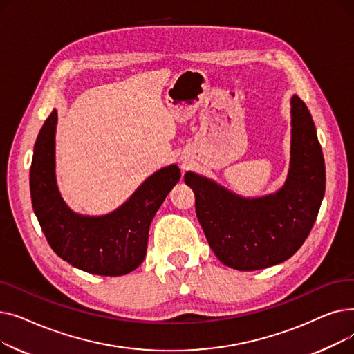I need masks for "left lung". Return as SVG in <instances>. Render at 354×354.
<instances>
[{"label": "left lung", "mask_w": 354, "mask_h": 354, "mask_svg": "<svg viewBox=\"0 0 354 354\" xmlns=\"http://www.w3.org/2000/svg\"><path fill=\"white\" fill-rule=\"evenodd\" d=\"M291 163L284 187L245 199L188 172L195 209L208 244L222 264L239 271L263 270L294 255L308 236L326 189L322 146L306 103L291 99Z\"/></svg>", "instance_id": "left-lung-1"}]
</instances>
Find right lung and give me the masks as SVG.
<instances>
[{"label": "right lung", "instance_id": "obj_1", "mask_svg": "<svg viewBox=\"0 0 354 354\" xmlns=\"http://www.w3.org/2000/svg\"><path fill=\"white\" fill-rule=\"evenodd\" d=\"M53 110L34 145L30 192L34 214L47 243L62 259L82 271L118 277L136 270L146 255L151 222L166 195L180 179L176 165L147 178L123 205L104 216L74 214L55 185Z\"/></svg>", "mask_w": 354, "mask_h": 354}]
</instances>
